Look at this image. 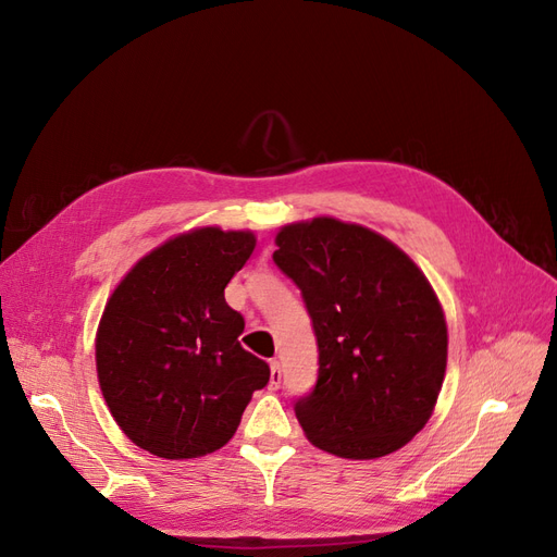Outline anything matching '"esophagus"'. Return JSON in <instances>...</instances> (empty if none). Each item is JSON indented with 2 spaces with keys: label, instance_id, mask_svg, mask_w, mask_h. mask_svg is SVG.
<instances>
[{
  "label": "esophagus",
  "instance_id": "1",
  "mask_svg": "<svg viewBox=\"0 0 557 557\" xmlns=\"http://www.w3.org/2000/svg\"><path fill=\"white\" fill-rule=\"evenodd\" d=\"M269 367H272V374H269V387H272V391H276V387L281 385V379H283L281 364H278V360H272V362H269Z\"/></svg>",
  "mask_w": 557,
  "mask_h": 557
}]
</instances>
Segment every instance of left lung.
Returning a JSON list of instances; mask_svg holds the SVG:
<instances>
[{"instance_id": "left-lung-1", "label": "left lung", "mask_w": 557, "mask_h": 557, "mask_svg": "<svg viewBox=\"0 0 557 557\" xmlns=\"http://www.w3.org/2000/svg\"><path fill=\"white\" fill-rule=\"evenodd\" d=\"M276 246L318 342V381L295 401L307 440L350 460L409 444L434 411L448 358L425 274L381 234L336 218L285 225Z\"/></svg>"}]
</instances>
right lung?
<instances>
[{"mask_svg": "<svg viewBox=\"0 0 557 557\" xmlns=\"http://www.w3.org/2000/svg\"><path fill=\"white\" fill-rule=\"evenodd\" d=\"M256 234L199 227L150 250L107 301L97 379L115 423L139 448L188 460L225 446L269 364L244 350V315L225 285Z\"/></svg>", "mask_w": 557, "mask_h": 557, "instance_id": "right-lung-1", "label": "right lung"}]
</instances>
